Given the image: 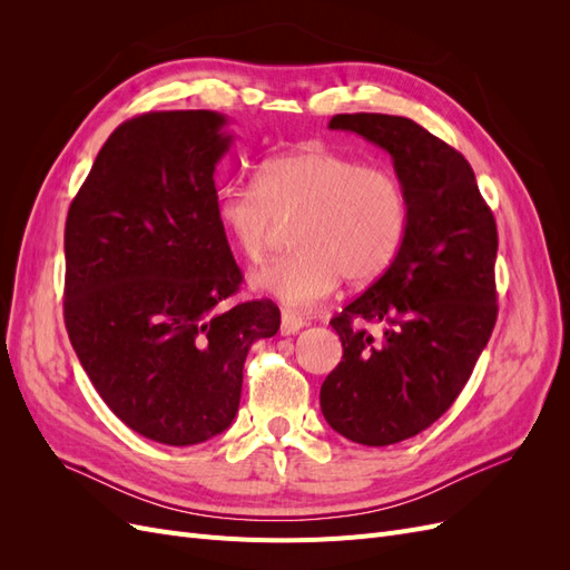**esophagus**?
<instances>
[{
    "label": "esophagus",
    "mask_w": 570,
    "mask_h": 570,
    "mask_svg": "<svg viewBox=\"0 0 570 570\" xmlns=\"http://www.w3.org/2000/svg\"><path fill=\"white\" fill-rule=\"evenodd\" d=\"M302 327H304V318L283 312V316H281V333L283 335H295L302 331Z\"/></svg>",
    "instance_id": "obj_1"
}]
</instances>
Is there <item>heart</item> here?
<instances>
[{
	"mask_svg": "<svg viewBox=\"0 0 570 570\" xmlns=\"http://www.w3.org/2000/svg\"><path fill=\"white\" fill-rule=\"evenodd\" d=\"M216 218L249 264H262L281 220L295 218V249L268 264L256 285L289 308H312L342 278L364 285L387 271L406 230V195L383 166L304 147L264 161L256 183L223 187Z\"/></svg>",
	"mask_w": 570,
	"mask_h": 570,
	"instance_id": "b5f03b06",
	"label": "heart"
}]
</instances>
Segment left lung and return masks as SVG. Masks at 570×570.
<instances>
[{
  "instance_id": "left-lung-1",
  "label": "left lung",
  "mask_w": 570,
  "mask_h": 570,
  "mask_svg": "<svg viewBox=\"0 0 570 570\" xmlns=\"http://www.w3.org/2000/svg\"><path fill=\"white\" fill-rule=\"evenodd\" d=\"M390 151L406 195V230L390 268L333 316L342 361L321 411L352 442L419 435L454 404L497 323V223L463 154L404 116L337 114ZM366 322H381L375 341Z\"/></svg>"
}]
</instances>
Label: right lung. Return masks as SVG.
<instances>
[{"mask_svg": "<svg viewBox=\"0 0 570 570\" xmlns=\"http://www.w3.org/2000/svg\"><path fill=\"white\" fill-rule=\"evenodd\" d=\"M216 111H149L99 149L66 218L63 323L105 404L135 433L187 446L226 430L271 299L243 285L216 218L214 170L233 137Z\"/></svg>", "mask_w": 570, "mask_h": 570, "instance_id": "add662e5", "label": "right lung"}]
</instances>
